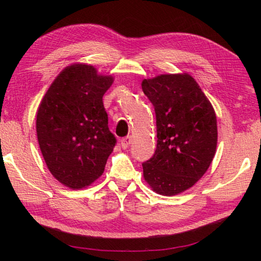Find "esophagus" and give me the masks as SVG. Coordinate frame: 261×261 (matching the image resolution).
Instances as JSON below:
<instances>
[{
	"label": "esophagus",
	"mask_w": 261,
	"mask_h": 261,
	"mask_svg": "<svg viewBox=\"0 0 261 261\" xmlns=\"http://www.w3.org/2000/svg\"><path fill=\"white\" fill-rule=\"evenodd\" d=\"M131 137L130 136H126V137H124V138H122V140H121V145H122V147L123 148H127L129 147V145L131 144Z\"/></svg>",
	"instance_id": "obj_1"
}]
</instances>
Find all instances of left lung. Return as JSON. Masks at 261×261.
Segmentation results:
<instances>
[{"label":"left lung","mask_w":261,"mask_h":261,"mask_svg":"<svg viewBox=\"0 0 261 261\" xmlns=\"http://www.w3.org/2000/svg\"><path fill=\"white\" fill-rule=\"evenodd\" d=\"M156 117V149L143 163L153 191L174 196L193 187L215 155L218 126L213 107L188 73L161 74L141 83Z\"/></svg>","instance_id":"obj_1"}]
</instances>
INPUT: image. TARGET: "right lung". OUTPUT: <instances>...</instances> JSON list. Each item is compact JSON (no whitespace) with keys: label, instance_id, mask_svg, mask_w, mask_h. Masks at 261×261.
Instances as JSON below:
<instances>
[{"label":"right lung","instance_id":"obj_1","mask_svg":"<svg viewBox=\"0 0 261 261\" xmlns=\"http://www.w3.org/2000/svg\"><path fill=\"white\" fill-rule=\"evenodd\" d=\"M113 81L112 76L98 74L92 65H70L39 106V146L51 175L65 187L85 188L103 174L116 145L102 102Z\"/></svg>","mask_w":261,"mask_h":261}]
</instances>
